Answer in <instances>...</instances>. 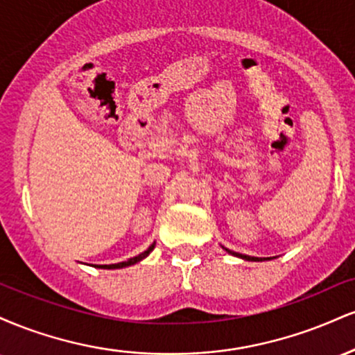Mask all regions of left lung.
I'll list each match as a JSON object with an SVG mask.
<instances>
[{"instance_id":"8db88e82","label":"left lung","mask_w":355,"mask_h":355,"mask_svg":"<svg viewBox=\"0 0 355 355\" xmlns=\"http://www.w3.org/2000/svg\"><path fill=\"white\" fill-rule=\"evenodd\" d=\"M227 252H229V254H232V255H235V257H240V259H245V260H262V259H259V257H250V255H243V254H237V252H232V250H229V248H225Z\"/></svg>"}]
</instances>
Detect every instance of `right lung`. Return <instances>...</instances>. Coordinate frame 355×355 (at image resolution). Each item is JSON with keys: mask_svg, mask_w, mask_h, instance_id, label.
Returning a JSON list of instances; mask_svg holds the SVG:
<instances>
[{"mask_svg": "<svg viewBox=\"0 0 355 355\" xmlns=\"http://www.w3.org/2000/svg\"><path fill=\"white\" fill-rule=\"evenodd\" d=\"M155 248V243H152V245H150L148 248H146L145 252H141L140 255H137V257H133V259H130V260H126V262H120V263H110V266H100L101 268H123V267H128V266H133V263H137V262H140L141 259H145L146 255L150 254V252H152Z\"/></svg>", "mask_w": 355, "mask_h": 355, "instance_id": "obj_1", "label": "right lung"}]
</instances>
